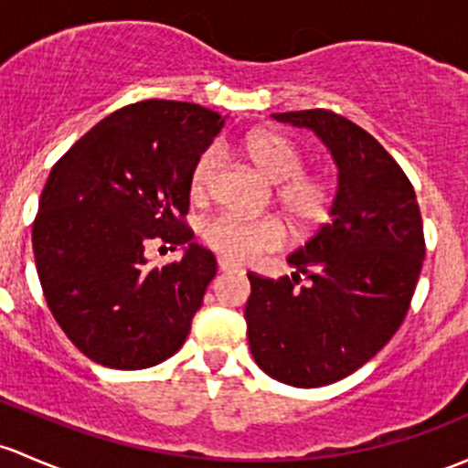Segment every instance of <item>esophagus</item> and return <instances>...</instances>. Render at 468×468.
Masks as SVG:
<instances>
[{"instance_id": "1", "label": "esophagus", "mask_w": 468, "mask_h": 468, "mask_svg": "<svg viewBox=\"0 0 468 468\" xmlns=\"http://www.w3.org/2000/svg\"><path fill=\"white\" fill-rule=\"evenodd\" d=\"M218 267H219V271H239V267L235 262H230V260H226V258H219L218 260Z\"/></svg>"}]
</instances>
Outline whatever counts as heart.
<instances>
[{"label": "heart", "instance_id": "obj_1", "mask_svg": "<svg viewBox=\"0 0 468 468\" xmlns=\"http://www.w3.org/2000/svg\"><path fill=\"white\" fill-rule=\"evenodd\" d=\"M239 147L260 175L273 184H282L278 190L280 206L298 226H312L327 218L332 186L323 176L304 175V156L292 139L271 130H255L244 136ZM218 176L219 150L210 145L190 168V195L195 199L208 197ZM204 239L226 260L249 262L264 250L282 247L284 229L273 218L250 219L238 213H221L206 224Z\"/></svg>", "mask_w": 468, "mask_h": 468}]
</instances>
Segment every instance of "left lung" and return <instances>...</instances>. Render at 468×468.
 Segmentation results:
<instances>
[{"label":"left lung","mask_w":468,"mask_h":468,"mask_svg":"<svg viewBox=\"0 0 468 468\" xmlns=\"http://www.w3.org/2000/svg\"><path fill=\"white\" fill-rule=\"evenodd\" d=\"M271 118L323 141L338 188L327 224L287 258L296 271L249 273V346L275 381L318 388L358 370L399 329L426 255L424 226L410 181L375 136L327 110Z\"/></svg>","instance_id":"obj_1"}]
</instances>
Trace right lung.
<instances>
[{"instance_id":"add662e5","label":"right lung","mask_w":468,"mask_h":468,"mask_svg":"<svg viewBox=\"0 0 468 468\" xmlns=\"http://www.w3.org/2000/svg\"><path fill=\"white\" fill-rule=\"evenodd\" d=\"M226 118L193 102L141 101L102 118L53 165L33 224L44 298L69 341L114 370H144L184 346L218 273L181 221L190 168ZM181 246L146 267V244Z\"/></svg>"}]
</instances>
